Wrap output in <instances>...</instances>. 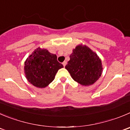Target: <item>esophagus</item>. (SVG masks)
<instances>
[{
    "instance_id": "1",
    "label": "esophagus",
    "mask_w": 130,
    "mask_h": 130,
    "mask_svg": "<svg viewBox=\"0 0 130 130\" xmlns=\"http://www.w3.org/2000/svg\"><path fill=\"white\" fill-rule=\"evenodd\" d=\"M62 64H63V66H64V67H65V66H66V61L63 62Z\"/></svg>"
}]
</instances>
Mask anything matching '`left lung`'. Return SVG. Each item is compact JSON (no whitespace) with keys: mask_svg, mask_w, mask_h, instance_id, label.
Returning a JSON list of instances; mask_svg holds the SVG:
<instances>
[{"mask_svg":"<svg viewBox=\"0 0 130 130\" xmlns=\"http://www.w3.org/2000/svg\"><path fill=\"white\" fill-rule=\"evenodd\" d=\"M65 68L75 81L82 86H90L98 80L102 64L97 54L86 46L78 45L73 50Z\"/></svg>","mask_w":130,"mask_h":130,"instance_id":"left-lung-1","label":"left lung"}]
</instances>
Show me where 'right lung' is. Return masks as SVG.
Returning a JSON list of instances; mask_svg holds the SVG:
<instances>
[{"mask_svg":"<svg viewBox=\"0 0 130 130\" xmlns=\"http://www.w3.org/2000/svg\"><path fill=\"white\" fill-rule=\"evenodd\" d=\"M63 65L57 60V55L46 49L38 48L25 62L24 70L28 81L35 87L44 88L54 80Z\"/></svg>","mask_w":130,"mask_h":130,"instance_id":"right-lung-1","label":"right lung"}]
</instances>
